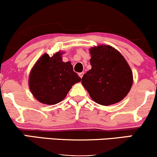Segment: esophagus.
<instances>
[{
    "label": "esophagus",
    "mask_w": 157,
    "mask_h": 157,
    "mask_svg": "<svg viewBox=\"0 0 157 157\" xmlns=\"http://www.w3.org/2000/svg\"><path fill=\"white\" fill-rule=\"evenodd\" d=\"M83 75H84V72H80V73H79V76H80V78H82V76H83Z\"/></svg>",
    "instance_id": "1"
}]
</instances>
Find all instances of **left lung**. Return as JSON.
Segmentation results:
<instances>
[{
    "instance_id": "obj_1",
    "label": "left lung",
    "mask_w": 157,
    "mask_h": 157,
    "mask_svg": "<svg viewBox=\"0 0 157 157\" xmlns=\"http://www.w3.org/2000/svg\"><path fill=\"white\" fill-rule=\"evenodd\" d=\"M91 68L82 84L97 103L109 105L121 101L130 91L133 73L124 57L111 46L90 48Z\"/></svg>"
}]
</instances>
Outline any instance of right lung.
<instances>
[{
    "label": "right lung",
    "instance_id": "obj_1",
    "mask_svg": "<svg viewBox=\"0 0 157 157\" xmlns=\"http://www.w3.org/2000/svg\"><path fill=\"white\" fill-rule=\"evenodd\" d=\"M63 52L52 57L44 54L32 68L29 86L33 96L46 105H55L66 97L71 86L81 78L73 71L71 62H63Z\"/></svg>",
    "mask_w": 157,
    "mask_h": 157
}]
</instances>
